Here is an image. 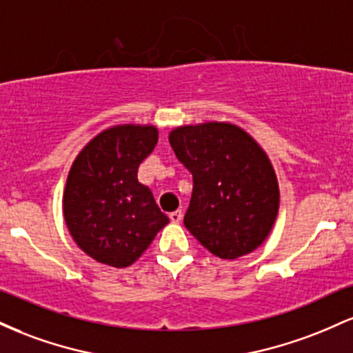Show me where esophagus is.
I'll return each instance as SVG.
<instances>
[{
	"label": "esophagus",
	"instance_id": "obj_1",
	"mask_svg": "<svg viewBox=\"0 0 353 353\" xmlns=\"http://www.w3.org/2000/svg\"><path fill=\"white\" fill-rule=\"evenodd\" d=\"M169 219H171L172 222H181V219H182V210L181 209H177V210H174V212H171L169 214Z\"/></svg>",
	"mask_w": 353,
	"mask_h": 353
}]
</instances>
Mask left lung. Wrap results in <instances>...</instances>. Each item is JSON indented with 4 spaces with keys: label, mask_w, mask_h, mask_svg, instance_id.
I'll use <instances>...</instances> for the list:
<instances>
[{
    "label": "left lung",
    "mask_w": 353,
    "mask_h": 353,
    "mask_svg": "<svg viewBox=\"0 0 353 353\" xmlns=\"http://www.w3.org/2000/svg\"><path fill=\"white\" fill-rule=\"evenodd\" d=\"M192 174L184 225L210 254L237 259L257 249L279 212V184L267 154L228 123L184 125L169 134Z\"/></svg>",
    "instance_id": "1"
}]
</instances>
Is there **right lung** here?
<instances>
[{
  "mask_svg": "<svg viewBox=\"0 0 353 353\" xmlns=\"http://www.w3.org/2000/svg\"><path fill=\"white\" fill-rule=\"evenodd\" d=\"M157 144L154 125L103 131L72 163L63 196L64 221L79 249L111 267L131 265L169 222L137 169Z\"/></svg>",
  "mask_w": 353,
  "mask_h": 353,
  "instance_id": "1",
  "label": "right lung"
}]
</instances>
